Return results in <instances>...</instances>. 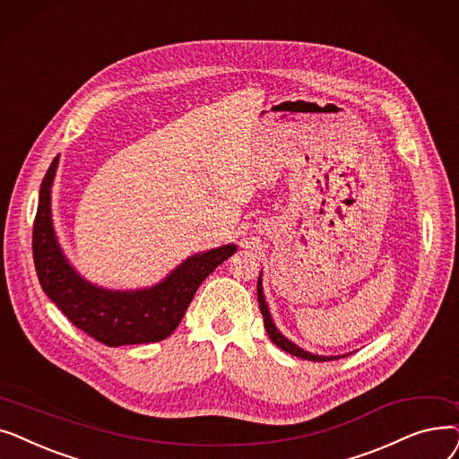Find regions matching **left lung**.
Here are the masks:
<instances>
[{
    "label": "left lung",
    "instance_id": "8db88e82",
    "mask_svg": "<svg viewBox=\"0 0 459 459\" xmlns=\"http://www.w3.org/2000/svg\"><path fill=\"white\" fill-rule=\"evenodd\" d=\"M257 302H259V310H261V316H264V325H265V331L269 334V338L280 347L283 349V351H288L290 355H295L299 359H304V360H317V362H325V360H336V359H342V357H347V355H331V357H325V355H316V353H310L307 351V349L299 347L297 343H293L290 338L283 336L278 329L276 325L273 321V316L269 312V307H267V300H265V295H264V281H261V273H259V278H257Z\"/></svg>",
    "mask_w": 459,
    "mask_h": 459
}]
</instances>
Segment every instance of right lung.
Listing matches in <instances>:
<instances>
[{
    "instance_id": "1",
    "label": "right lung",
    "mask_w": 459,
    "mask_h": 459,
    "mask_svg": "<svg viewBox=\"0 0 459 459\" xmlns=\"http://www.w3.org/2000/svg\"><path fill=\"white\" fill-rule=\"evenodd\" d=\"M59 155L39 190L33 259L40 288L80 331L110 347L160 342L181 323L202 281L237 252L224 245L188 255L164 280L142 290H108L85 280L65 255L52 221V186Z\"/></svg>"
}]
</instances>
